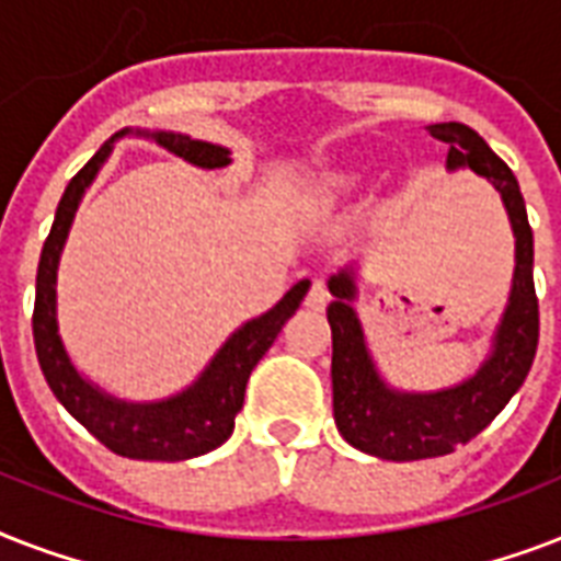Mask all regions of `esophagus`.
Masks as SVG:
<instances>
[{
  "mask_svg": "<svg viewBox=\"0 0 561 561\" xmlns=\"http://www.w3.org/2000/svg\"><path fill=\"white\" fill-rule=\"evenodd\" d=\"M306 306L311 311H323L329 306V288H325V279H311V288L306 294Z\"/></svg>",
  "mask_w": 561,
  "mask_h": 561,
  "instance_id": "obj_1",
  "label": "esophagus"
}]
</instances>
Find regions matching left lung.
I'll return each mask as SVG.
<instances>
[{"label": "left lung", "mask_w": 561, "mask_h": 561, "mask_svg": "<svg viewBox=\"0 0 561 561\" xmlns=\"http://www.w3.org/2000/svg\"><path fill=\"white\" fill-rule=\"evenodd\" d=\"M427 130L448 145V171L471 169L501 192L515 236V273L489 358L471 378L436 392H401L387 387L375 369L364 329L352 308V271H341L329 279V290L334 294V302L325 311L332 325L334 422L350 445L396 462L443 457L474 439L518 392L539 346L533 229L518 180L469 125L443 122Z\"/></svg>", "instance_id": "1"}]
</instances>
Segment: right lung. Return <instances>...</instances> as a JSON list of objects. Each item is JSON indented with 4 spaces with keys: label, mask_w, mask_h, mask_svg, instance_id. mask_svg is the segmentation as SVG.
I'll return each mask as SVG.
<instances>
[{
    "label": "right lung",
    "mask_w": 561,
    "mask_h": 561,
    "mask_svg": "<svg viewBox=\"0 0 561 561\" xmlns=\"http://www.w3.org/2000/svg\"><path fill=\"white\" fill-rule=\"evenodd\" d=\"M130 130H118L101 145L95 157L83 165L66 186L64 197L57 203L55 224L48 232L37 267V297H34V350H37L39 369L46 375L48 387L57 401L90 431L101 445H107L113 454L130 457V460H188L218 448L229 439L236 416L244 404L247 378L262 355L273 346L282 325L288 323L308 294L311 282L302 279L267 311L244 323L209 360L201 378L178 396L162 401H122L90 383L66 355L64 341L57 334V262L64 253L66 236L72 227L75 209L81 203L83 192L90 186L101 165L107 162L113 142L127 136ZM139 136H151L153 142L165 151L178 153L192 165L201 169H224L229 165V151L220 145L201 142L192 136L169 134V130H136Z\"/></svg>",
    "instance_id": "1"
}]
</instances>
